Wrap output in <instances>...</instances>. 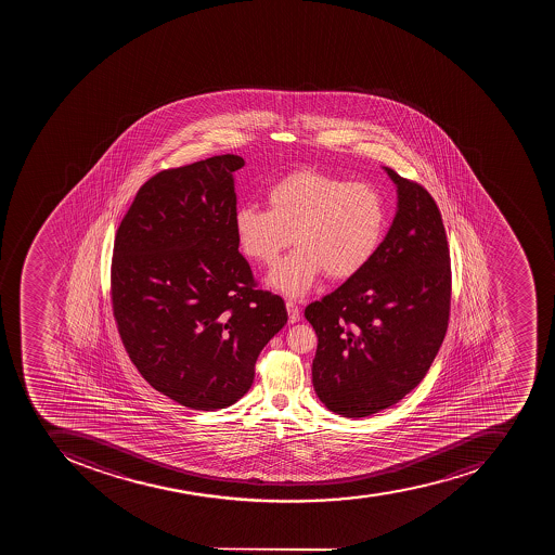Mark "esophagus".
<instances>
[{"instance_id":"esophagus-1","label":"esophagus","mask_w":555,"mask_h":555,"mask_svg":"<svg viewBox=\"0 0 555 555\" xmlns=\"http://www.w3.org/2000/svg\"><path fill=\"white\" fill-rule=\"evenodd\" d=\"M286 309H288L289 323H298L300 321V309H298L297 304L293 300H286Z\"/></svg>"}]
</instances>
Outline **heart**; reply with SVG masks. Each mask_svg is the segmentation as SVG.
Returning <instances> with one entry per match:
<instances>
[{"mask_svg":"<svg viewBox=\"0 0 555 555\" xmlns=\"http://www.w3.org/2000/svg\"><path fill=\"white\" fill-rule=\"evenodd\" d=\"M267 205L269 210L237 208L234 231L241 249L267 267L293 240L300 245L269 275L272 288L292 297L304 295L324 271L333 280L359 274L387 231V206L373 185L319 171H295L274 183Z\"/></svg>","mask_w":555,"mask_h":555,"instance_id":"b5f03b06","label":"heart"}]
</instances>
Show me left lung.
Instances as JSON below:
<instances>
[{"label": "left lung", "instance_id": "1", "mask_svg": "<svg viewBox=\"0 0 555 555\" xmlns=\"http://www.w3.org/2000/svg\"><path fill=\"white\" fill-rule=\"evenodd\" d=\"M385 171L398 211L372 262L306 319L318 335L312 384L327 410L364 418L424 380L444 340L451 306L450 248L441 211L420 183Z\"/></svg>", "mask_w": 555, "mask_h": 555}]
</instances>
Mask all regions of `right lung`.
Wrapping results in <instances>:
<instances>
[{"mask_svg": "<svg viewBox=\"0 0 555 555\" xmlns=\"http://www.w3.org/2000/svg\"><path fill=\"white\" fill-rule=\"evenodd\" d=\"M234 154L170 168L139 189L119 223L111 298L140 375L189 410L240 401L258 353L288 321L283 298L255 288L234 231Z\"/></svg>", "mask_w": 555, "mask_h": 555, "instance_id": "right-lung-1", "label": "right lung"}]
</instances>
